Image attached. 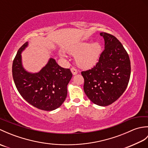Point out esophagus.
<instances>
[{
    "instance_id": "1",
    "label": "esophagus",
    "mask_w": 148,
    "mask_h": 148,
    "mask_svg": "<svg viewBox=\"0 0 148 148\" xmlns=\"http://www.w3.org/2000/svg\"><path fill=\"white\" fill-rule=\"evenodd\" d=\"M71 72L72 73V74L73 75H76V74H77V71L76 70V69L75 68H74V67H72V68H71Z\"/></svg>"
}]
</instances>
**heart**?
Instances as JSON below:
<instances>
[{"mask_svg":"<svg viewBox=\"0 0 148 148\" xmlns=\"http://www.w3.org/2000/svg\"><path fill=\"white\" fill-rule=\"evenodd\" d=\"M102 52V46L99 42H93L90 44L88 41L78 42L67 49V53L76 56V62L77 66L82 69L92 67L98 62ZM60 56L66 58L65 54L60 52Z\"/></svg>","mask_w":148,"mask_h":148,"instance_id":"heart-1","label":"heart"}]
</instances>
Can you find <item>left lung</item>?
<instances>
[{
    "label": "left lung",
    "mask_w": 148,
    "mask_h": 148,
    "mask_svg": "<svg viewBox=\"0 0 148 148\" xmlns=\"http://www.w3.org/2000/svg\"><path fill=\"white\" fill-rule=\"evenodd\" d=\"M105 49L94 67L81 72L83 89L88 99L100 106H107L118 100L129 82L131 67L128 53L114 36L101 32Z\"/></svg>",
    "instance_id": "left-lung-1"
}]
</instances>
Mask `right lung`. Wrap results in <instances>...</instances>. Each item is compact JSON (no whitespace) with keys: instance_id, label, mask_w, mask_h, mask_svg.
<instances>
[{"instance_id":"1","label":"right lung","mask_w":148,"mask_h":148,"mask_svg":"<svg viewBox=\"0 0 148 148\" xmlns=\"http://www.w3.org/2000/svg\"><path fill=\"white\" fill-rule=\"evenodd\" d=\"M27 46L28 42L18 49L12 63V77L16 87L30 104L44 111H53L65 101L67 84L72 74L70 69L61 67L51 58L39 72H27L22 65L21 55Z\"/></svg>"}]
</instances>
